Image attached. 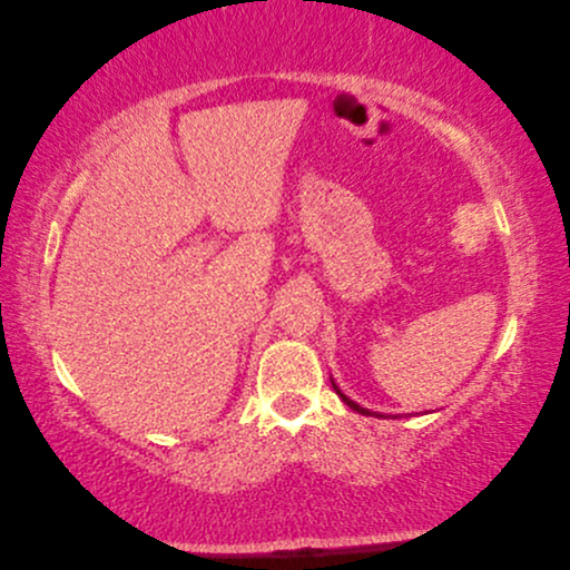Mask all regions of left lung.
<instances>
[{"mask_svg":"<svg viewBox=\"0 0 570 570\" xmlns=\"http://www.w3.org/2000/svg\"><path fill=\"white\" fill-rule=\"evenodd\" d=\"M331 381H333V379H331ZM333 389H335V394H338V396H341V399H343V401H346V404H348V406H351V409H353V412H358V414H363V416H384V414H376V412H368V409H363V406H358V404H356V401H351V399H348V396H346V394H343V391H341V389H338V386H335V384H333Z\"/></svg>","mask_w":570,"mask_h":570,"instance_id":"obj_1","label":"left lung"}]
</instances>
